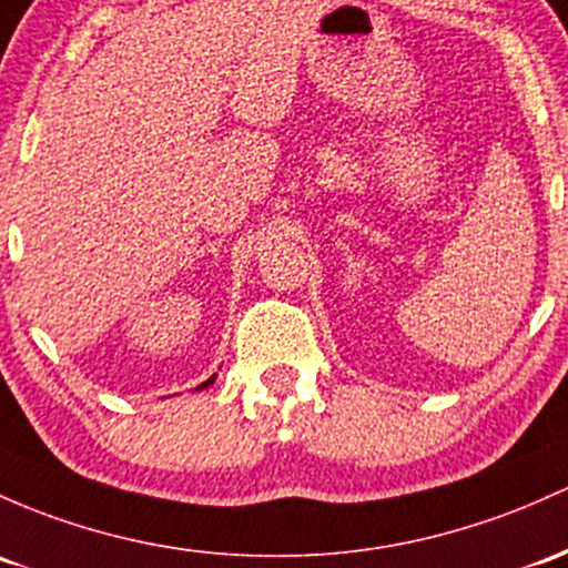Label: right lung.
Masks as SVG:
<instances>
[{"label":"right lung","instance_id":"add662e5","mask_svg":"<svg viewBox=\"0 0 568 568\" xmlns=\"http://www.w3.org/2000/svg\"><path fill=\"white\" fill-rule=\"evenodd\" d=\"M213 379H216V374H213L209 382H203V384H200V387H197V389H205V387H209V384H213Z\"/></svg>","mask_w":568,"mask_h":568}]
</instances>
